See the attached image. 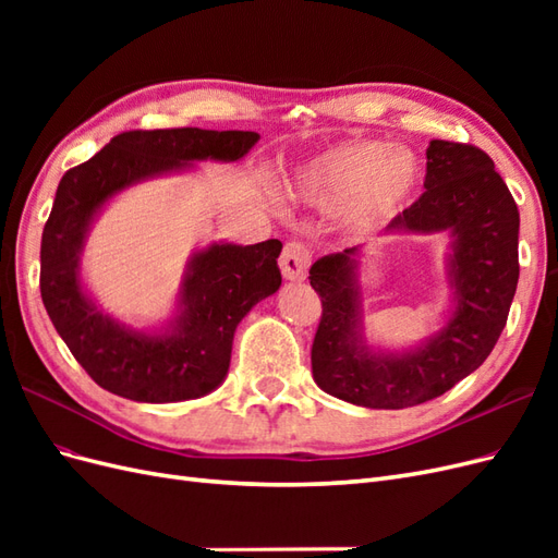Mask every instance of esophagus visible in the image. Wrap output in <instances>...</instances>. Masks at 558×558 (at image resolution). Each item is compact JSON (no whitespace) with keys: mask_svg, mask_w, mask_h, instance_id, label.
<instances>
[{"mask_svg":"<svg viewBox=\"0 0 558 558\" xmlns=\"http://www.w3.org/2000/svg\"><path fill=\"white\" fill-rule=\"evenodd\" d=\"M312 263V251L302 242H289L281 251V275L291 281H300L307 277V267Z\"/></svg>","mask_w":558,"mask_h":558,"instance_id":"esophagus-1","label":"esophagus"}]
</instances>
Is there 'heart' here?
<instances>
[{
  "label": "heart",
  "mask_w": 558,
  "mask_h": 558,
  "mask_svg": "<svg viewBox=\"0 0 558 558\" xmlns=\"http://www.w3.org/2000/svg\"><path fill=\"white\" fill-rule=\"evenodd\" d=\"M418 179L412 154L384 142H349L302 165L291 191L316 205H353L367 221L393 216Z\"/></svg>",
  "instance_id": "obj_1"
}]
</instances>
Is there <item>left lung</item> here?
Here are the masks:
<instances>
[{"label": "left lung", "instance_id": "1", "mask_svg": "<svg viewBox=\"0 0 558 558\" xmlns=\"http://www.w3.org/2000/svg\"><path fill=\"white\" fill-rule=\"evenodd\" d=\"M426 193L386 232L451 234L453 314L426 344L369 351L361 332L359 246L318 258L310 283L320 298L312 344L314 381L326 393L373 410H402L447 393L486 361L508 324L519 281V209L482 148L433 140Z\"/></svg>", "mask_w": 558, "mask_h": 558}]
</instances>
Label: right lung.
Returning a JSON list of instances; mask_svg holds the SVG:
<instances>
[{
	"label": "right lung",
	"instance_id": "right-lung-1",
	"mask_svg": "<svg viewBox=\"0 0 558 558\" xmlns=\"http://www.w3.org/2000/svg\"><path fill=\"white\" fill-rule=\"evenodd\" d=\"M258 140L244 130H130L60 179L41 234V300L72 356L109 393L179 402L214 391L228 375L234 328L281 286V242L211 244L195 253L170 328L140 332L99 312L81 289L78 260L95 214L132 183L193 160H240Z\"/></svg>",
	"mask_w": 558,
	"mask_h": 558
}]
</instances>
